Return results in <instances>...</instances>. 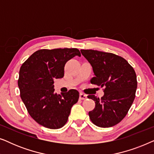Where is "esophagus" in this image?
<instances>
[{
  "label": "esophagus",
  "instance_id": "1",
  "mask_svg": "<svg viewBox=\"0 0 154 154\" xmlns=\"http://www.w3.org/2000/svg\"><path fill=\"white\" fill-rule=\"evenodd\" d=\"M86 99H87V95H86V94L82 93V92L81 93H80V100H85Z\"/></svg>",
  "mask_w": 154,
  "mask_h": 154
}]
</instances>
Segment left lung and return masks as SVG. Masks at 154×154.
Masks as SVG:
<instances>
[{
    "label": "left lung",
    "instance_id": "1",
    "mask_svg": "<svg viewBox=\"0 0 154 154\" xmlns=\"http://www.w3.org/2000/svg\"><path fill=\"white\" fill-rule=\"evenodd\" d=\"M81 53L92 67L94 77L90 83L104 87V96L88 95L95 102L89 116L94 125L110 128L120 123L131 107L137 87L132 66L116 54L94 50H81Z\"/></svg>",
    "mask_w": 154,
    "mask_h": 154
}]
</instances>
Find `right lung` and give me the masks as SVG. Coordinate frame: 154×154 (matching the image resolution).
<instances>
[{"label": "right lung", "mask_w": 154, "mask_h": 154, "mask_svg": "<svg viewBox=\"0 0 154 154\" xmlns=\"http://www.w3.org/2000/svg\"><path fill=\"white\" fill-rule=\"evenodd\" d=\"M81 57L76 48L42 49L33 53L21 66L18 86L20 97L29 115L40 125L59 129L66 123L71 109L78 102L79 92L71 89L57 94L54 80L64 75L66 63Z\"/></svg>", "instance_id": "1"}]
</instances>
